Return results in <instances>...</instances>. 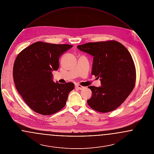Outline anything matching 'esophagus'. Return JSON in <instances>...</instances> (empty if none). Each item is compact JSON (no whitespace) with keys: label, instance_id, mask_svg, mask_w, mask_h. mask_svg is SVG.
<instances>
[{"label":"esophagus","instance_id":"obj_1","mask_svg":"<svg viewBox=\"0 0 154 154\" xmlns=\"http://www.w3.org/2000/svg\"><path fill=\"white\" fill-rule=\"evenodd\" d=\"M75 88H77V89H79L80 90H82V89H84L85 87H83V86H81V85H79V84H77V85H75Z\"/></svg>","mask_w":154,"mask_h":154}]
</instances>
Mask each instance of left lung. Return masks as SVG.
Masks as SVG:
<instances>
[{
	"mask_svg": "<svg viewBox=\"0 0 154 154\" xmlns=\"http://www.w3.org/2000/svg\"><path fill=\"white\" fill-rule=\"evenodd\" d=\"M77 48L94 57L92 74L100 78L102 84L88 87L92 94L88 105L100 112L116 109L135 86L136 68L130 52L115 40L88 43Z\"/></svg>",
	"mask_w": 154,
	"mask_h": 154,
	"instance_id": "obj_1",
	"label": "left lung"
}]
</instances>
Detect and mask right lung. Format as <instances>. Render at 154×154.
Wrapping results in <instances>:
<instances>
[{
  "label": "right lung",
  "mask_w": 154,
  "mask_h": 154,
  "mask_svg": "<svg viewBox=\"0 0 154 154\" xmlns=\"http://www.w3.org/2000/svg\"><path fill=\"white\" fill-rule=\"evenodd\" d=\"M72 47L37 42L23 49L15 59V88L24 102L37 113L49 116L65 107L74 84L54 82L52 71L58 70L59 57Z\"/></svg>",
  "instance_id": "obj_1"
}]
</instances>
